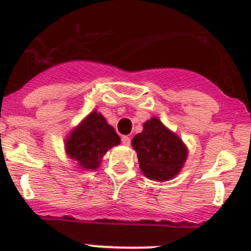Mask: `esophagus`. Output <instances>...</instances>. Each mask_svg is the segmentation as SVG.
Here are the masks:
<instances>
[{
    "label": "esophagus",
    "instance_id": "1",
    "mask_svg": "<svg viewBox=\"0 0 251 251\" xmlns=\"http://www.w3.org/2000/svg\"><path fill=\"white\" fill-rule=\"evenodd\" d=\"M121 142H122V144H124V145H130V143H131V138H130V136H127V135L122 136Z\"/></svg>",
    "mask_w": 251,
    "mask_h": 251
}]
</instances>
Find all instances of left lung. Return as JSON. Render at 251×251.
<instances>
[{
    "instance_id": "8db88e82",
    "label": "left lung",
    "mask_w": 251,
    "mask_h": 251,
    "mask_svg": "<svg viewBox=\"0 0 251 251\" xmlns=\"http://www.w3.org/2000/svg\"><path fill=\"white\" fill-rule=\"evenodd\" d=\"M131 144L138 153L140 170L151 180L175 177L186 161L184 143L155 117L145 122L143 131L134 136Z\"/></svg>"
}]
</instances>
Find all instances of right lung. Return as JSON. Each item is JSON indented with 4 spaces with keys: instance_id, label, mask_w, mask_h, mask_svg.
Wrapping results in <instances>:
<instances>
[{
    "instance_id": "right-lung-1",
    "label": "right lung",
    "mask_w": 251,
    "mask_h": 251,
    "mask_svg": "<svg viewBox=\"0 0 251 251\" xmlns=\"http://www.w3.org/2000/svg\"><path fill=\"white\" fill-rule=\"evenodd\" d=\"M120 144V136L106 119L96 111L90 113L66 140L67 155L80 167L96 170L109 148Z\"/></svg>"
}]
</instances>
